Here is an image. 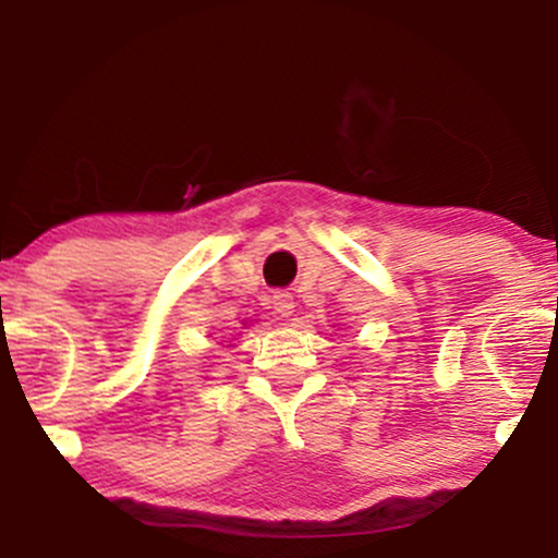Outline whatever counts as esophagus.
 <instances>
[{
  "instance_id": "esophagus-1",
  "label": "esophagus",
  "mask_w": 558,
  "mask_h": 558,
  "mask_svg": "<svg viewBox=\"0 0 558 558\" xmlns=\"http://www.w3.org/2000/svg\"><path fill=\"white\" fill-rule=\"evenodd\" d=\"M293 306H296V301H293V293H288V291H275L272 293V310L278 312L280 317H291Z\"/></svg>"
}]
</instances>
